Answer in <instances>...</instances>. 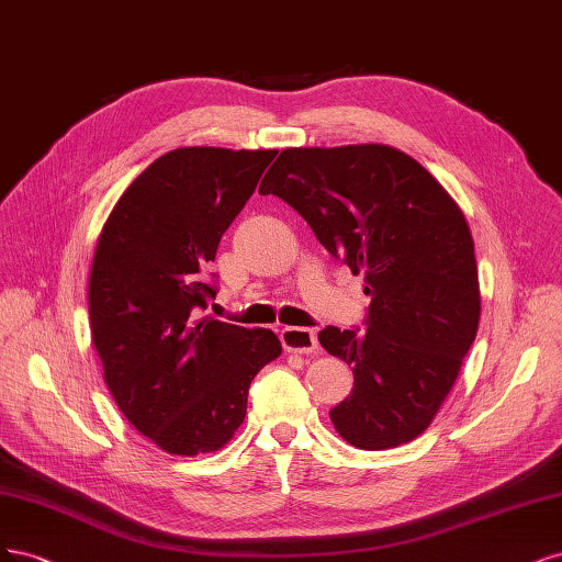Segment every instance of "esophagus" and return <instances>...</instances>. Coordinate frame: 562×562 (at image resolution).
<instances>
[{"label": "esophagus", "mask_w": 562, "mask_h": 562, "mask_svg": "<svg viewBox=\"0 0 562 562\" xmlns=\"http://www.w3.org/2000/svg\"><path fill=\"white\" fill-rule=\"evenodd\" d=\"M280 340L286 352H299L307 355L317 350V334L305 327H284L280 331Z\"/></svg>", "instance_id": "esophagus-1"}]
</instances>
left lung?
<instances>
[{
	"instance_id": "8db88e82",
	"label": "left lung",
	"mask_w": 562,
	"mask_h": 562,
	"mask_svg": "<svg viewBox=\"0 0 562 562\" xmlns=\"http://www.w3.org/2000/svg\"><path fill=\"white\" fill-rule=\"evenodd\" d=\"M261 195L294 207L331 257L364 273L367 329L327 327L322 348L352 364L329 411L361 450L413 441L437 415L481 317L479 268L462 210L418 160L385 144L284 149Z\"/></svg>"
}]
</instances>
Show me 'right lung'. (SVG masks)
Here are the masks:
<instances>
[{
  "label": "right lung",
  "instance_id": "obj_1",
  "mask_svg": "<svg viewBox=\"0 0 562 562\" xmlns=\"http://www.w3.org/2000/svg\"><path fill=\"white\" fill-rule=\"evenodd\" d=\"M278 151L184 147L156 158L106 220L88 313L104 383L128 423L172 456L220 450L255 375L280 357L270 329L203 317L222 235Z\"/></svg>",
  "mask_w": 562,
  "mask_h": 562
}]
</instances>
